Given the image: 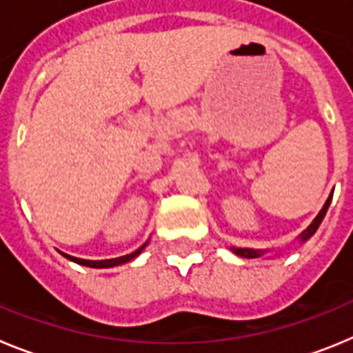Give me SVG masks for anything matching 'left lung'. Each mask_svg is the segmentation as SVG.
I'll list each match as a JSON object with an SVG mask.
<instances>
[{
  "label": "left lung",
  "instance_id": "obj_1",
  "mask_svg": "<svg viewBox=\"0 0 353 353\" xmlns=\"http://www.w3.org/2000/svg\"><path fill=\"white\" fill-rule=\"evenodd\" d=\"M330 199H332V194L327 198L325 205H323L322 210L318 212V215L313 219V223H311L310 226L305 228L304 232L299 235V240H301V242H305V240L311 239V236L314 235V232H316L318 226H320V223H322L323 217H325L327 208H329V205H330ZM232 251L235 252L236 256H242V258H260V256H263L265 252H267V251H261V249H249V248H232Z\"/></svg>",
  "mask_w": 353,
  "mask_h": 353
}]
</instances>
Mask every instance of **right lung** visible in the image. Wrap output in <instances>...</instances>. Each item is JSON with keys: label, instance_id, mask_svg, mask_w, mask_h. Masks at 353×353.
Returning <instances> with one entry per match:
<instances>
[{"label": "right lung", "instance_id": "right-lung-1", "mask_svg": "<svg viewBox=\"0 0 353 353\" xmlns=\"http://www.w3.org/2000/svg\"><path fill=\"white\" fill-rule=\"evenodd\" d=\"M146 244H148V242H146ZM146 244H143L141 248L136 249V251L130 252V254H125V256H120V258H113V260L93 261V260H81V258L68 256V254H65V256H67L70 261H76V263L84 265V267H92V269H111V267H117V265H123V263H127V261L134 260V258L138 256V254H141V251L146 248Z\"/></svg>", "mask_w": 353, "mask_h": 353}]
</instances>
